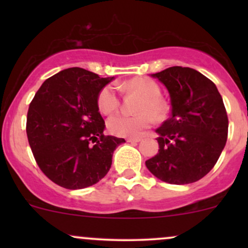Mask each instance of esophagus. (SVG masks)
I'll return each instance as SVG.
<instances>
[{
    "instance_id": "esophagus-1",
    "label": "esophagus",
    "mask_w": 248,
    "mask_h": 248,
    "mask_svg": "<svg viewBox=\"0 0 248 248\" xmlns=\"http://www.w3.org/2000/svg\"><path fill=\"white\" fill-rule=\"evenodd\" d=\"M141 139L140 138H129L127 139V142H130V143H136V142H140Z\"/></svg>"
}]
</instances>
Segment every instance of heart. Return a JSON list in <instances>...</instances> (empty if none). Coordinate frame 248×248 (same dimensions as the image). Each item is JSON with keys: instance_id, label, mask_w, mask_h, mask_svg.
I'll return each mask as SVG.
<instances>
[{"instance_id": "b5f03b06", "label": "heart", "mask_w": 248, "mask_h": 248, "mask_svg": "<svg viewBox=\"0 0 248 248\" xmlns=\"http://www.w3.org/2000/svg\"><path fill=\"white\" fill-rule=\"evenodd\" d=\"M124 92H138L143 98L139 104V114L130 115L126 113H118L112 115L107 121V128L116 136H138L155 122V116L163 115L166 105L162 99L161 88L156 81L148 78H135L126 82L118 84ZM118 87L107 85L99 92L98 106L105 114H110L120 107L121 96Z\"/></svg>"}]
</instances>
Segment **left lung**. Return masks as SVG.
Masks as SVG:
<instances>
[{
  "mask_svg": "<svg viewBox=\"0 0 248 248\" xmlns=\"http://www.w3.org/2000/svg\"><path fill=\"white\" fill-rule=\"evenodd\" d=\"M153 77L169 91L171 115L156 129L160 149L146 166L167 183L197 182L215 167L226 143L223 98L213 81L190 67L172 66Z\"/></svg>",
  "mask_w": 248,
  "mask_h": 248,
  "instance_id": "left-lung-1",
  "label": "left lung"
}]
</instances>
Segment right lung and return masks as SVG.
<instances>
[{"instance_id":"right-lung-1","label":"right lung","mask_w":248,"mask_h":248,"mask_svg":"<svg viewBox=\"0 0 248 248\" xmlns=\"http://www.w3.org/2000/svg\"><path fill=\"white\" fill-rule=\"evenodd\" d=\"M112 79L71 67L46 79L30 102L28 141L39 169L57 186L77 190L98 183L115 148L126 142L104 135L98 95Z\"/></svg>"}]
</instances>
